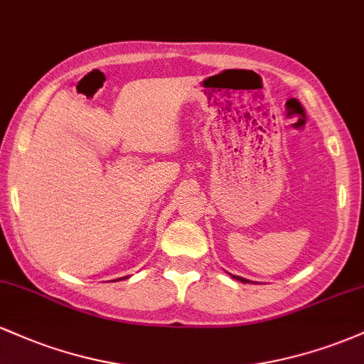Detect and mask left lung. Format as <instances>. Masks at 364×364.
<instances>
[{"label":"left lung","mask_w":364,"mask_h":364,"mask_svg":"<svg viewBox=\"0 0 364 364\" xmlns=\"http://www.w3.org/2000/svg\"><path fill=\"white\" fill-rule=\"evenodd\" d=\"M232 279H236V281H240V282H250L248 279H245V277H240V275H231Z\"/></svg>","instance_id":"8db88e82"}]
</instances>
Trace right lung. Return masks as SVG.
I'll return each mask as SVG.
<instances>
[{
  "mask_svg": "<svg viewBox=\"0 0 364 364\" xmlns=\"http://www.w3.org/2000/svg\"><path fill=\"white\" fill-rule=\"evenodd\" d=\"M121 279H128V275H127V277H121ZM118 281H119V279H118Z\"/></svg>",
  "mask_w": 364,
  "mask_h": 364,
  "instance_id": "right-lung-1",
  "label": "right lung"
}]
</instances>
